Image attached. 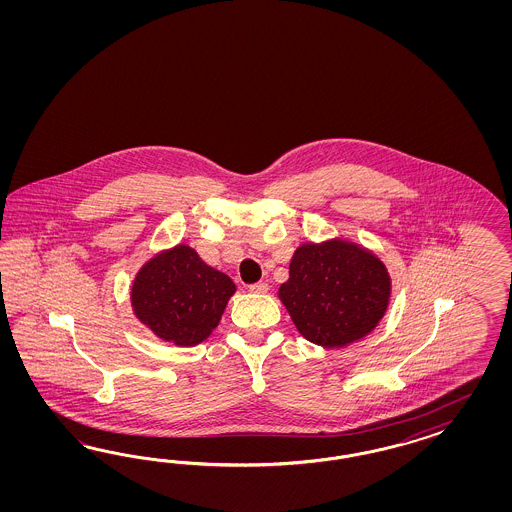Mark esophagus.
Returning a JSON list of instances; mask_svg holds the SVG:
<instances>
[{
	"label": "esophagus",
	"instance_id": "obj_1",
	"mask_svg": "<svg viewBox=\"0 0 512 512\" xmlns=\"http://www.w3.org/2000/svg\"><path fill=\"white\" fill-rule=\"evenodd\" d=\"M249 291L255 293V295H264V293H268V283H266V281L253 283V285H249Z\"/></svg>",
	"mask_w": 512,
	"mask_h": 512
}]
</instances>
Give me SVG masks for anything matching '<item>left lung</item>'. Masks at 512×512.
<instances>
[{
    "label": "left lung",
    "instance_id": "1",
    "mask_svg": "<svg viewBox=\"0 0 512 512\" xmlns=\"http://www.w3.org/2000/svg\"><path fill=\"white\" fill-rule=\"evenodd\" d=\"M392 295L387 264L347 238L300 244L278 289L296 330L325 349L364 340L385 317Z\"/></svg>",
    "mask_w": 512,
    "mask_h": 512
}]
</instances>
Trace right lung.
<instances>
[{"instance_id": "add662e5", "label": "right lung", "mask_w": 512, "mask_h": 512, "mask_svg": "<svg viewBox=\"0 0 512 512\" xmlns=\"http://www.w3.org/2000/svg\"><path fill=\"white\" fill-rule=\"evenodd\" d=\"M236 285L187 244L157 251L135 274L133 315L155 338L195 347L216 330Z\"/></svg>"}]
</instances>
